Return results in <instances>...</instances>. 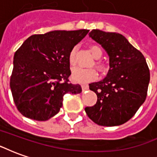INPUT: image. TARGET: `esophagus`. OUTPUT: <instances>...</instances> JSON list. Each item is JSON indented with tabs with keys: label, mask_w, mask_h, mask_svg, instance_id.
<instances>
[{
	"label": "esophagus",
	"mask_w": 157,
	"mask_h": 157,
	"mask_svg": "<svg viewBox=\"0 0 157 157\" xmlns=\"http://www.w3.org/2000/svg\"><path fill=\"white\" fill-rule=\"evenodd\" d=\"M82 91H83V92H85V91H86V90H88L89 86L88 85H86V84H82Z\"/></svg>",
	"instance_id": "34e87169"
}]
</instances>
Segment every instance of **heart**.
Returning <instances> with one entry per match:
<instances>
[{
	"label": "heart",
	"instance_id": "b5f03b06",
	"mask_svg": "<svg viewBox=\"0 0 157 157\" xmlns=\"http://www.w3.org/2000/svg\"><path fill=\"white\" fill-rule=\"evenodd\" d=\"M75 52H76V48H73L69 54V63L71 66L75 65ZM90 52L95 59H99L102 55V49L98 45H92L90 47ZM97 67L101 71H105L108 69L104 64L100 62L97 63ZM97 76H98V73L92 68H75L73 70L71 74L72 81L77 83H86V82H92L97 78Z\"/></svg>",
	"mask_w": 157,
	"mask_h": 157
}]
</instances>
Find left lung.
<instances>
[{
    "instance_id": "left-lung-1",
    "label": "left lung",
    "mask_w": 157,
    "mask_h": 157,
    "mask_svg": "<svg viewBox=\"0 0 157 157\" xmlns=\"http://www.w3.org/2000/svg\"><path fill=\"white\" fill-rule=\"evenodd\" d=\"M89 37L108 53L109 71L105 78L89 84L98 101L85 111L97 124L117 126L135 115L147 95L150 71L141 52L124 36L93 29Z\"/></svg>"
}]
</instances>
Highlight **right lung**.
Returning <instances> with one entry per match:
<instances>
[{"label": "right lung", "mask_w": 157, "mask_h": 157, "mask_svg": "<svg viewBox=\"0 0 157 157\" xmlns=\"http://www.w3.org/2000/svg\"><path fill=\"white\" fill-rule=\"evenodd\" d=\"M89 30H55L29 37L16 51L10 87L18 111L45 121L57 114L65 93L82 92L69 82V54Z\"/></svg>", "instance_id": "obj_1"}]
</instances>
